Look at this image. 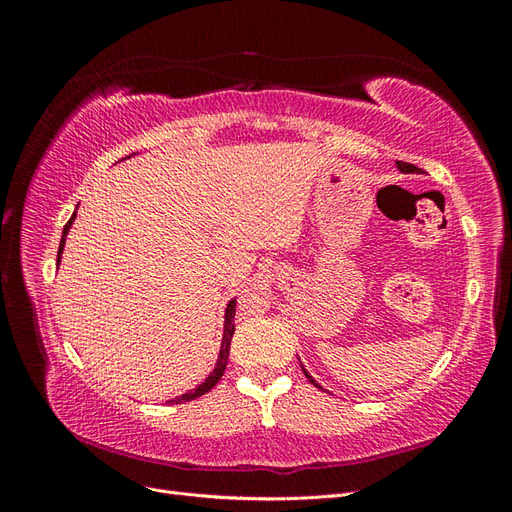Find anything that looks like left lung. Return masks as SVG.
Here are the masks:
<instances>
[{
    "instance_id": "obj_1",
    "label": "left lung",
    "mask_w": 512,
    "mask_h": 512,
    "mask_svg": "<svg viewBox=\"0 0 512 512\" xmlns=\"http://www.w3.org/2000/svg\"><path fill=\"white\" fill-rule=\"evenodd\" d=\"M397 164V168L401 170V173H404V175H410V173H418V170H421V168H416L414 164H408V162H395ZM303 367V365H301ZM303 374H305V378L309 380V382H312L314 386H318V389H322V386L312 378V376H309V371L303 367Z\"/></svg>"
}]
</instances>
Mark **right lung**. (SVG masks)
<instances>
[{
    "label": "right lung",
    "instance_id": "right-lung-1",
    "mask_svg": "<svg viewBox=\"0 0 512 512\" xmlns=\"http://www.w3.org/2000/svg\"><path fill=\"white\" fill-rule=\"evenodd\" d=\"M130 156H136V153H130ZM130 156H126V158H130ZM121 160H123V158H121ZM74 218H76V213H72V218H70L68 224L64 226V232H61L59 252H57V267H59V262H61V254H64L66 237H68V232H70V228H72V224H74ZM235 309H237V299H230V301L226 303V312H224V333H222V346H220V354H218V363H215V367H213V371L209 374V378H207L205 382H200L194 391L183 393V395H179V397H175V399H168V404H183V401H192V399H196V397H200V395L209 393V391L213 389V386L220 382V378L224 376V371H226V365H228L232 333H235Z\"/></svg>",
    "mask_w": 512,
    "mask_h": 512
}]
</instances>
